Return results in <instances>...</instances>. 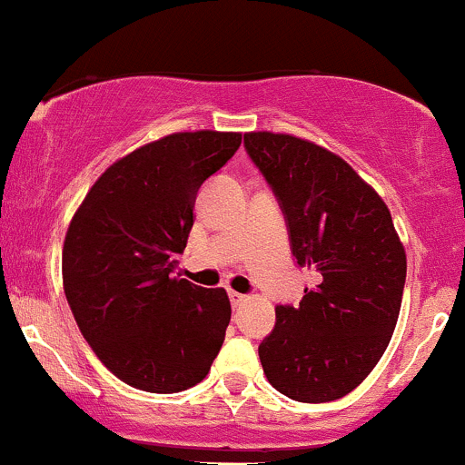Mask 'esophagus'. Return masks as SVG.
<instances>
[{
  "mask_svg": "<svg viewBox=\"0 0 465 465\" xmlns=\"http://www.w3.org/2000/svg\"><path fill=\"white\" fill-rule=\"evenodd\" d=\"M229 301H232V305L233 307H238V305H242V302L247 301V296L245 294H238V292H229Z\"/></svg>",
  "mask_w": 465,
  "mask_h": 465,
  "instance_id": "esophagus-1",
  "label": "esophagus"
}]
</instances>
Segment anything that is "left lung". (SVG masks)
Returning a JSON list of instances; mask_svg holds the SVG:
<instances>
[{"mask_svg":"<svg viewBox=\"0 0 465 465\" xmlns=\"http://www.w3.org/2000/svg\"><path fill=\"white\" fill-rule=\"evenodd\" d=\"M245 149L281 204L292 256L319 278L296 307H276V325L258 345L262 370L294 401L341 399L392 339L405 249L390 209L343 158L270 131L245 134Z\"/></svg>","mask_w":465,"mask_h":465,"instance_id":"8db88e82","label":"left lung"}]
</instances>
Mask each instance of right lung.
Returning a JSON list of instances; mask_svg holds the SVG:
<instances>
[{"label":"right lung","mask_w":465,"mask_h":465,"mask_svg":"<svg viewBox=\"0 0 465 465\" xmlns=\"http://www.w3.org/2000/svg\"><path fill=\"white\" fill-rule=\"evenodd\" d=\"M241 134H173L97 178L68 224L62 278L82 336L117 379L171 394L207 376L232 319L227 292L175 278L195 195Z\"/></svg>","instance_id":"obj_1"}]
</instances>
